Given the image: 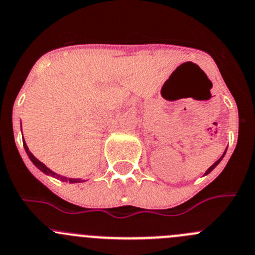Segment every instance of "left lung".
Returning a JSON list of instances; mask_svg holds the SVG:
<instances>
[{"label": "left lung", "instance_id": "obj_1", "mask_svg": "<svg viewBox=\"0 0 255 255\" xmlns=\"http://www.w3.org/2000/svg\"><path fill=\"white\" fill-rule=\"evenodd\" d=\"M224 154H226V153H223V155H222V157H221V158H219V159H218V160H217V162H216V163H214V164H213V165H211V167H209V168H208V170H207V172H206V174H208V173H211V172H212V170H213V169H214V168H216V167H217V165H218V164H219V162H221V160H222V158H223V157H224Z\"/></svg>", "mask_w": 255, "mask_h": 255}]
</instances>
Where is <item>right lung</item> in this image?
<instances>
[{
	"label": "right lung",
	"mask_w": 255,
	"mask_h": 255,
	"mask_svg": "<svg viewBox=\"0 0 255 255\" xmlns=\"http://www.w3.org/2000/svg\"><path fill=\"white\" fill-rule=\"evenodd\" d=\"M23 147H24V149H26V153H27V155H28V158H29V159L32 160V163H33V164L36 165V167L38 168V169H41L42 172H43V173H46V174L53 175V177L58 178V179L63 180V182H70V183H78V182H82V180H80V179H73V178H66V177H62V175H58V174H56V173H54V172H52L51 169H48V168H47L46 165L43 164V163H42V162H39V160L37 159V158L34 157V155L32 154L31 152H29V149H28V147H27L26 142L23 143Z\"/></svg>",
	"instance_id": "add662e5"
}]
</instances>
